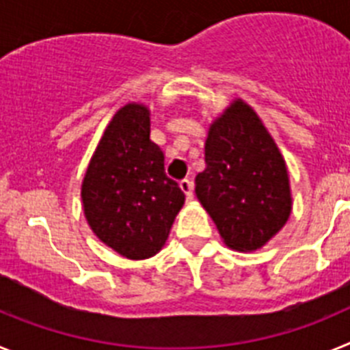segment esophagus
Returning a JSON list of instances; mask_svg holds the SVG:
<instances>
[{
    "label": "esophagus",
    "instance_id": "esophagus-1",
    "mask_svg": "<svg viewBox=\"0 0 350 350\" xmlns=\"http://www.w3.org/2000/svg\"><path fill=\"white\" fill-rule=\"evenodd\" d=\"M180 189L184 191V194H185V198H187V200H193L194 184H193V180H191V178H184V180H180Z\"/></svg>",
    "mask_w": 350,
    "mask_h": 350
}]
</instances>
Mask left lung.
<instances>
[{
  "instance_id": "1",
  "label": "left lung",
  "mask_w": 350,
  "mask_h": 350,
  "mask_svg": "<svg viewBox=\"0 0 350 350\" xmlns=\"http://www.w3.org/2000/svg\"><path fill=\"white\" fill-rule=\"evenodd\" d=\"M205 163L196 196L222 242L242 252L267 245L293 210L289 173L262 120L240 98L210 124Z\"/></svg>"
}]
</instances>
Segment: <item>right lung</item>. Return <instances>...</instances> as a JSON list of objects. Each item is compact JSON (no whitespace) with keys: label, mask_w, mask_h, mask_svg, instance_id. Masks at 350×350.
<instances>
[{"label":"right lung","mask_w":350,"mask_h":350,"mask_svg":"<svg viewBox=\"0 0 350 350\" xmlns=\"http://www.w3.org/2000/svg\"><path fill=\"white\" fill-rule=\"evenodd\" d=\"M80 196L92 233L117 254L138 261L165 247L185 194L166 177L165 154L150 140V110L144 103L124 105L108 122Z\"/></svg>","instance_id":"obj_1"}]
</instances>
